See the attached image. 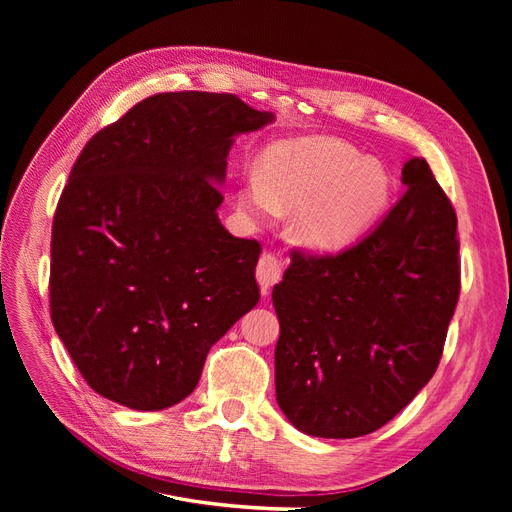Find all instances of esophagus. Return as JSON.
Wrapping results in <instances>:
<instances>
[{
  "mask_svg": "<svg viewBox=\"0 0 512 512\" xmlns=\"http://www.w3.org/2000/svg\"><path fill=\"white\" fill-rule=\"evenodd\" d=\"M256 280L260 286V292L267 294L271 292V288L282 280V262L277 256L265 254L258 260V267H256Z\"/></svg>",
  "mask_w": 512,
  "mask_h": 512,
  "instance_id": "esophagus-1",
  "label": "esophagus"
}]
</instances>
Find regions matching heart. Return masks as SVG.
I'll list each match as a JSON object with an SVG mask.
<instances>
[{
	"mask_svg": "<svg viewBox=\"0 0 512 512\" xmlns=\"http://www.w3.org/2000/svg\"><path fill=\"white\" fill-rule=\"evenodd\" d=\"M391 170L335 136H297L269 145L262 175L247 173L239 207L254 220L294 211L292 241L335 252L359 239L393 203Z\"/></svg>",
	"mask_w": 512,
	"mask_h": 512,
	"instance_id": "b5f03b06",
	"label": "heart"
}]
</instances>
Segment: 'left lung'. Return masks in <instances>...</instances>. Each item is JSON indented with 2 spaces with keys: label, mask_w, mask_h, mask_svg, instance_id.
Here are the masks:
<instances>
[{
  "label": "left lung",
  "mask_w": 512,
  "mask_h": 512,
  "mask_svg": "<svg viewBox=\"0 0 512 512\" xmlns=\"http://www.w3.org/2000/svg\"><path fill=\"white\" fill-rule=\"evenodd\" d=\"M401 181L369 235L335 256L294 252L273 288L277 404L307 436H367L438 369L459 299L457 215L425 160Z\"/></svg>",
  "instance_id": "left-lung-1"
}]
</instances>
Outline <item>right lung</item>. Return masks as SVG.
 <instances>
[{
    "label": "right lung",
    "instance_id": "obj_1",
    "mask_svg": "<svg viewBox=\"0 0 512 512\" xmlns=\"http://www.w3.org/2000/svg\"><path fill=\"white\" fill-rule=\"evenodd\" d=\"M273 119L232 94H158L81 151L53 220L51 318L98 395L179 404L258 303L260 245L232 237L218 207L235 136Z\"/></svg>",
    "mask_w": 512,
    "mask_h": 512
}]
</instances>
